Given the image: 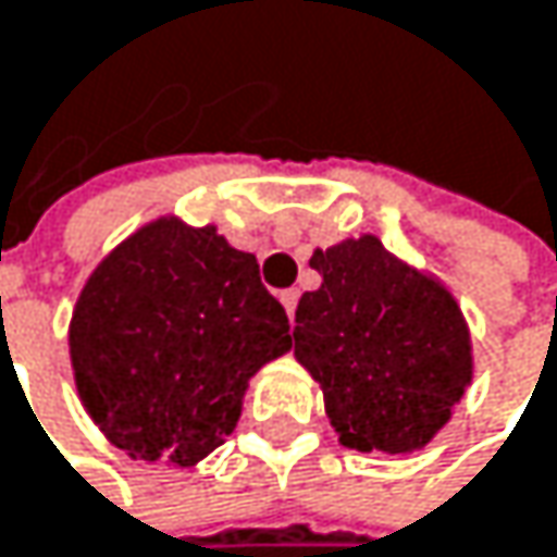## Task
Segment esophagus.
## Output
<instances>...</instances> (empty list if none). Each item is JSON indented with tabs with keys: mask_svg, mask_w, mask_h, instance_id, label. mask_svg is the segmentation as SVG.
Returning a JSON list of instances; mask_svg holds the SVG:
<instances>
[{
	"mask_svg": "<svg viewBox=\"0 0 557 557\" xmlns=\"http://www.w3.org/2000/svg\"><path fill=\"white\" fill-rule=\"evenodd\" d=\"M282 305H285L288 318L295 321V308H298V288H288V292H282Z\"/></svg>",
	"mask_w": 557,
	"mask_h": 557,
	"instance_id": "34e87169",
	"label": "esophagus"
}]
</instances>
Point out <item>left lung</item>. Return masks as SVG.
Wrapping results in <instances>:
<instances>
[{"label":"left lung","instance_id":"obj_1","mask_svg":"<svg viewBox=\"0 0 557 557\" xmlns=\"http://www.w3.org/2000/svg\"><path fill=\"white\" fill-rule=\"evenodd\" d=\"M321 288L295 311V360L324 393L344 447L412 454L473 383V341L454 292L380 236L314 249Z\"/></svg>","mask_w":557,"mask_h":557}]
</instances>
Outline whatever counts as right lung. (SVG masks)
<instances>
[{
  "instance_id": "right-lung-1",
  "label": "right lung",
  "mask_w": 557,
  "mask_h": 557,
  "mask_svg": "<svg viewBox=\"0 0 557 557\" xmlns=\"http://www.w3.org/2000/svg\"><path fill=\"white\" fill-rule=\"evenodd\" d=\"M252 252L213 223L148 220L81 288L67 344L77 396L133 460L194 467L233 434L249 380L292 350Z\"/></svg>"
}]
</instances>
